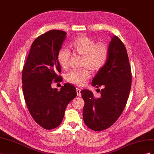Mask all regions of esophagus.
I'll use <instances>...</instances> for the list:
<instances>
[{
  "label": "esophagus",
  "instance_id": "esophagus-1",
  "mask_svg": "<svg viewBox=\"0 0 154 154\" xmlns=\"http://www.w3.org/2000/svg\"><path fill=\"white\" fill-rule=\"evenodd\" d=\"M76 92H77V96H82V94H81V89L80 88H76Z\"/></svg>",
  "mask_w": 154,
  "mask_h": 154
}]
</instances>
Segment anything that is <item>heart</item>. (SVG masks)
I'll return each instance as SVG.
<instances>
[{
  "instance_id": "b5f03b06",
  "label": "heart",
  "mask_w": 154,
  "mask_h": 154,
  "mask_svg": "<svg viewBox=\"0 0 154 154\" xmlns=\"http://www.w3.org/2000/svg\"><path fill=\"white\" fill-rule=\"evenodd\" d=\"M73 52L83 56V65L92 71H97L103 67L109 56V48L105 44L97 43L87 36H81L76 38L70 45ZM70 53L67 49H60L58 53V61L60 66L66 69L69 63ZM91 77V72L87 68L73 69L66 76L70 83L77 85L86 84Z\"/></svg>"
}]
</instances>
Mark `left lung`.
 Wrapping results in <instances>:
<instances>
[{"mask_svg":"<svg viewBox=\"0 0 154 154\" xmlns=\"http://www.w3.org/2000/svg\"><path fill=\"white\" fill-rule=\"evenodd\" d=\"M106 62L93 78L92 85L103 87L101 96L95 98L88 90L81 91L85 101L83 121L94 131L111 127L122 114L132 84L131 68L125 45L117 36H112Z\"/></svg>","mask_w":154,"mask_h":154,"instance_id":"obj_1","label":"left lung"}]
</instances>
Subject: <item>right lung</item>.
Masks as SVG:
<instances>
[{"instance_id": "1", "label": "right lung", "mask_w": 154, "mask_h": 154, "mask_svg": "<svg viewBox=\"0 0 154 154\" xmlns=\"http://www.w3.org/2000/svg\"><path fill=\"white\" fill-rule=\"evenodd\" d=\"M66 32L51 30L35 40L22 70L24 100L32 118L44 129L61 124L67 106L76 97V88L70 83L58 91L53 82H61V67L58 53L66 38Z\"/></svg>"}]
</instances>
